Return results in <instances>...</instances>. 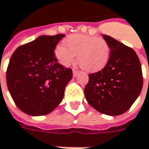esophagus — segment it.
I'll list each match as a JSON object with an SVG mask.
<instances>
[{
  "label": "esophagus",
  "mask_w": 149,
  "mask_h": 149,
  "mask_svg": "<svg viewBox=\"0 0 149 149\" xmlns=\"http://www.w3.org/2000/svg\"><path fill=\"white\" fill-rule=\"evenodd\" d=\"M72 73H73V77H77V76H78V74H79V72H78V71H77V70L73 69V71H72Z\"/></svg>",
  "instance_id": "obj_1"
}]
</instances>
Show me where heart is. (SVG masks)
<instances>
[{"label":"heart","mask_w":149,"mask_h":149,"mask_svg":"<svg viewBox=\"0 0 149 149\" xmlns=\"http://www.w3.org/2000/svg\"><path fill=\"white\" fill-rule=\"evenodd\" d=\"M65 45H58L55 55L63 66L77 62L87 72H96L103 69L110 59V49L107 42L101 38L86 34H72L65 39Z\"/></svg>","instance_id":"1"}]
</instances>
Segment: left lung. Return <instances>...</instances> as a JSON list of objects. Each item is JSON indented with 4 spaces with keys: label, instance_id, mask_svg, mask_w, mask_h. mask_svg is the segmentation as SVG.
I'll list each match as a JSON object with an SVG mask.
<instances>
[{
    "label": "left lung",
    "instance_id": "obj_1",
    "mask_svg": "<svg viewBox=\"0 0 149 149\" xmlns=\"http://www.w3.org/2000/svg\"><path fill=\"white\" fill-rule=\"evenodd\" d=\"M103 38L110 47V59L103 69L89 75L85 96L97 111L107 116H120L140 95L141 64L134 49L109 35L104 34Z\"/></svg>",
    "mask_w": 149,
    "mask_h": 149
}]
</instances>
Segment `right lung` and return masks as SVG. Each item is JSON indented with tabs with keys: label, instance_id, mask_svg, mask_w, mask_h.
Masks as SVG:
<instances>
[{
	"label": "right lung",
	"instance_id": "obj_1",
	"mask_svg": "<svg viewBox=\"0 0 149 149\" xmlns=\"http://www.w3.org/2000/svg\"><path fill=\"white\" fill-rule=\"evenodd\" d=\"M64 36H39L17 48L10 59L8 90L17 107L29 116L48 115L63 100L72 71L58 63L54 49Z\"/></svg>",
	"mask_w": 149,
	"mask_h": 149
}]
</instances>
